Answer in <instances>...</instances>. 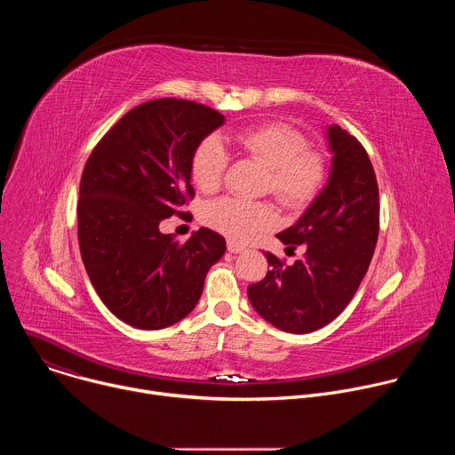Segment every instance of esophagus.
Returning a JSON list of instances; mask_svg holds the SVG:
<instances>
[{
  "instance_id": "obj_1",
  "label": "esophagus",
  "mask_w": 455,
  "mask_h": 455,
  "mask_svg": "<svg viewBox=\"0 0 455 455\" xmlns=\"http://www.w3.org/2000/svg\"><path fill=\"white\" fill-rule=\"evenodd\" d=\"M227 248H228V251H230V253H241V251H244V250H246L243 244H239V243H235V241H228Z\"/></svg>"
}]
</instances>
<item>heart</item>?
Wrapping results in <instances>:
<instances>
[{"label":"heart","instance_id":"b5f03b06","mask_svg":"<svg viewBox=\"0 0 455 455\" xmlns=\"http://www.w3.org/2000/svg\"><path fill=\"white\" fill-rule=\"evenodd\" d=\"M234 144L267 167L265 188L286 207L306 205L326 181V162L307 149L304 135L291 125L274 122L234 133ZM228 155L216 137L198 144L190 160V176L198 188L212 192L220 187ZM204 221L234 241H248L275 223L272 205L239 198H220L204 211Z\"/></svg>","mask_w":455,"mask_h":455}]
</instances>
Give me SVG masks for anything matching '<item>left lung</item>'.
Masks as SVG:
<instances>
[{
  "instance_id": "left-lung-1",
  "label": "left lung",
  "mask_w": 455,
  "mask_h": 455,
  "mask_svg": "<svg viewBox=\"0 0 455 455\" xmlns=\"http://www.w3.org/2000/svg\"><path fill=\"white\" fill-rule=\"evenodd\" d=\"M331 171L295 225L277 234L304 253L293 265L267 251L268 274L250 284L253 309L286 333H311L337 318L355 297L379 230L378 183L363 146L346 129L328 125Z\"/></svg>"
}]
</instances>
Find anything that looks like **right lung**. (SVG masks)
<instances>
[{"label": "right lung", "mask_w": 455, "mask_h": 455, "mask_svg": "<svg viewBox=\"0 0 455 455\" xmlns=\"http://www.w3.org/2000/svg\"><path fill=\"white\" fill-rule=\"evenodd\" d=\"M225 116L183 99L127 111L92 151L79 190V246L106 307L139 330H164L198 304L223 235L202 227L185 243L160 232L194 198V149Z\"/></svg>", "instance_id": "right-lung-1"}]
</instances>
